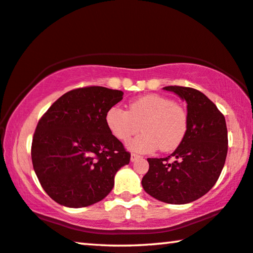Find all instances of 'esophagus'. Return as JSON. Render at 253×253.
Listing matches in <instances>:
<instances>
[{"label":"esophagus","instance_id":"esophagus-1","mask_svg":"<svg viewBox=\"0 0 253 253\" xmlns=\"http://www.w3.org/2000/svg\"><path fill=\"white\" fill-rule=\"evenodd\" d=\"M137 159H139V155L135 154V153H131V155H130V161H131V162L136 161V160H137Z\"/></svg>","mask_w":253,"mask_h":253}]
</instances>
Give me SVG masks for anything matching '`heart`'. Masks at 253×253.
I'll use <instances>...</instances> for the list:
<instances>
[{
  "mask_svg": "<svg viewBox=\"0 0 253 253\" xmlns=\"http://www.w3.org/2000/svg\"><path fill=\"white\" fill-rule=\"evenodd\" d=\"M106 124L110 133L122 142L129 141L142 127L143 134L128 147L138 153H151L161 148L170 152L186 137L189 117L184 108L161 94H146L133 100L128 111L118 106L108 109Z\"/></svg>",
  "mask_w": 253,
  "mask_h": 253,
  "instance_id": "b5f03b06",
  "label": "heart"
}]
</instances>
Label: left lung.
I'll use <instances>...</instances> for the list:
<instances>
[{
	"instance_id": "8db88e82",
	"label": "left lung",
	"mask_w": 253,
	"mask_h": 253,
	"mask_svg": "<svg viewBox=\"0 0 253 253\" xmlns=\"http://www.w3.org/2000/svg\"><path fill=\"white\" fill-rule=\"evenodd\" d=\"M163 89L186 100L189 127L171 155L147 159L150 169L142 186L158 200L181 205L207 194L217 181L227 154V128L224 115L200 91L178 85Z\"/></svg>"
}]
</instances>
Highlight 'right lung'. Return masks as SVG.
Masks as SVG:
<instances>
[{"label":"right lung","instance_id":"1","mask_svg":"<svg viewBox=\"0 0 253 253\" xmlns=\"http://www.w3.org/2000/svg\"><path fill=\"white\" fill-rule=\"evenodd\" d=\"M123 91L103 86L71 90L49 107L36 127L31 159L40 184L63 206L80 208L111 191L130 153L110 133L106 114Z\"/></svg>","mask_w":253,"mask_h":253}]
</instances>
